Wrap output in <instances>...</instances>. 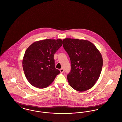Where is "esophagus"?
<instances>
[{
	"label": "esophagus",
	"instance_id": "34e87169",
	"mask_svg": "<svg viewBox=\"0 0 122 122\" xmlns=\"http://www.w3.org/2000/svg\"><path fill=\"white\" fill-rule=\"evenodd\" d=\"M60 71L61 73H63V72H64V69H63V68H61V69H60Z\"/></svg>",
	"mask_w": 122,
	"mask_h": 122
}]
</instances>
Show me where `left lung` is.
<instances>
[{"mask_svg":"<svg viewBox=\"0 0 122 122\" xmlns=\"http://www.w3.org/2000/svg\"><path fill=\"white\" fill-rule=\"evenodd\" d=\"M63 47L69 56L71 70L68 81L74 89L83 92L93 86L102 71L103 60L100 52L89 41L66 38Z\"/></svg>","mask_w":122,"mask_h":122,"instance_id":"1","label":"left lung"}]
</instances>
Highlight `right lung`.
Masks as SVG:
<instances>
[{
    "mask_svg": "<svg viewBox=\"0 0 122 122\" xmlns=\"http://www.w3.org/2000/svg\"><path fill=\"white\" fill-rule=\"evenodd\" d=\"M62 44L61 39H46L35 42L27 48L22 66L27 81L32 86L45 88L60 73L55 68L54 55Z\"/></svg>",
    "mask_w": 122,
    "mask_h": 122,
    "instance_id": "right-lung-1",
    "label": "right lung"
}]
</instances>
